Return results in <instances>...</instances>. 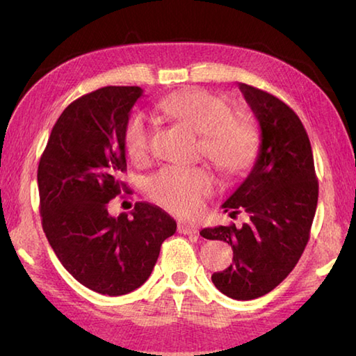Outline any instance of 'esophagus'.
<instances>
[{
  "mask_svg": "<svg viewBox=\"0 0 356 356\" xmlns=\"http://www.w3.org/2000/svg\"><path fill=\"white\" fill-rule=\"evenodd\" d=\"M177 231L180 234H186V236H197V227L193 226V225H188V222H179L177 226Z\"/></svg>",
  "mask_w": 356,
  "mask_h": 356,
  "instance_id": "1",
  "label": "esophagus"
}]
</instances>
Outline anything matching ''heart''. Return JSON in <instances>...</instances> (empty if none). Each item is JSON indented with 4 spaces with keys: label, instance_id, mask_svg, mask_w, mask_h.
I'll use <instances>...</instances> for the list:
<instances>
[{
    "label": "heart",
    "instance_id": "heart-1",
    "mask_svg": "<svg viewBox=\"0 0 356 356\" xmlns=\"http://www.w3.org/2000/svg\"><path fill=\"white\" fill-rule=\"evenodd\" d=\"M160 113L200 135V152L227 176L248 168L257 154L259 131L245 114H234L231 105L204 89L172 92L156 104ZM150 129L143 114L130 116L124 129V146L131 160H146ZM216 180L204 166H165L147 182L150 200L182 216L196 213L213 193Z\"/></svg>",
    "mask_w": 356,
    "mask_h": 356
}]
</instances>
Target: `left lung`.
Segmentation results:
<instances>
[{
    "label": "left lung",
    "instance_id": "obj_1",
    "mask_svg": "<svg viewBox=\"0 0 356 356\" xmlns=\"http://www.w3.org/2000/svg\"><path fill=\"white\" fill-rule=\"evenodd\" d=\"M261 125L257 160L242 185L222 204L250 221L202 229L201 236L232 246V265L212 275L215 287L234 300H252L287 278L308 245L318 197L308 134L291 106L275 95L240 83Z\"/></svg>",
    "mask_w": 356,
    "mask_h": 356
}]
</instances>
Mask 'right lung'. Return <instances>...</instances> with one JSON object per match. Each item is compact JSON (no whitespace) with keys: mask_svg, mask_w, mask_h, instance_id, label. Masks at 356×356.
Returning <instances> with one entry per match:
<instances>
[{"mask_svg":"<svg viewBox=\"0 0 356 356\" xmlns=\"http://www.w3.org/2000/svg\"><path fill=\"white\" fill-rule=\"evenodd\" d=\"M140 86L81 95L53 125L38 168L42 227L64 268L102 295H125L152 273L160 246L176 232L165 210L136 202L131 216L108 213L127 191L124 129Z\"/></svg>","mask_w":356,"mask_h":356,"instance_id":"obj_1","label":"right lung"}]
</instances>
